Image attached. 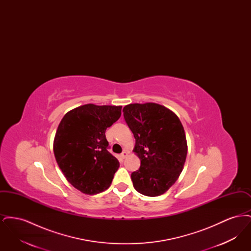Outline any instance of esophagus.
<instances>
[{
  "label": "esophagus",
  "instance_id": "esophagus-1",
  "mask_svg": "<svg viewBox=\"0 0 251 251\" xmlns=\"http://www.w3.org/2000/svg\"><path fill=\"white\" fill-rule=\"evenodd\" d=\"M128 154H129V152H128L127 151H124L121 153V155L120 156H121V158H122V159H125V158L128 156Z\"/></svg>",
  "mask_w": 251,
  "mask_h": 251
}]
</instances>
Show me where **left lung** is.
I'll list each match as a JSON object with an SVG mask.
<instances>
[{"label": "left lung", "instance_id": "8db88e82", "mask_svg": "<svg viewBox=\"0 0 251 251\" xmlns=\"http://www.w3.org/2000/svg\"><path fill=\"white\" fill-rule=\"evenodd\" d=\"M123 116L135 138L133 152L141 161L132 172L134 189L148 197L161 196L179 178L187 155V142L179 118L154 102L131 103Z\"/></svg>", "mask_w": 251, "mask_h": 251}]
</instances>
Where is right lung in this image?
<instances>
[{
    "mask_svg": "<svg viewBox=\"0 0 251 251\" xmlns=\"http://www.w3.org/2000/svg\"><path fill=\"white\" fill-rule=\"evenodd\" d=\"M122 106L81 105L61 120L53 141L56 162L79 191L96 195L111 185L119 160L107 151L105 131L121 116Z\"/></svg>",
    "mask_w": 251,
    "mask_h": 251,
    "instance_id": "add662e5",
    "label": "right lung"
}]
</instances>
